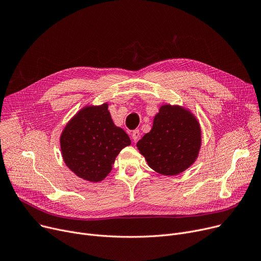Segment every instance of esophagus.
Segmentation results:
<instances>
[{
	"instance_id": "1",
	"label": "esophagus",
	"mask_w": 261,
	"mask_h": 261,
	"mask_svg": "<svg viewBox=\"0 0 261 261\" xmlns=\"http://www.w3.org/2000/svg\"><path fill=\"white\" fill-rule=\"evenodd\" d=\"M131 137H132V141H133L134 143H136V142L141 138V133H140V131H138V130H134V131L132 132V134H131Z\"/></svg>"
}]
</instances>
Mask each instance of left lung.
Listing matches in <instances>:
<instances>
[{
  "instance_id": "1",
  "label": "left lung",
  "mask_w": 261,
  "mask_h": 261,
  "mask_svg": "<svg viewBox=\"0 0 261 261\" xmlns=\"http://www.w3.org/2000/svg\"><path fill=\"white\" fill-rule=\"evenodd\" d=\"M136 147L155 172L177 175L198 158L201 147L199 121L190 109L166 103L155 114L150 132Z\"/></svg>"
}]
</instances>
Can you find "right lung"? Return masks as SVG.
<instances>
[{
  "label": "right lung",
  "mask_w": 261,
  "mask_h": 261,
  "mask_svg": "<svg viewBox=\"0 0 261 261\" xmlns=\"http://www.w3.org/2000/svg\"><path fill=\"white\" fill-rule=\"evenodd\" d=\"M108 106L103 102L83 107L60 136L66 166L76 176L91 182L106 178L118 153L131 144L128 134L114 125Z\"/></svg>",
  "instance_id": "obj_1"
}]
</instances>
